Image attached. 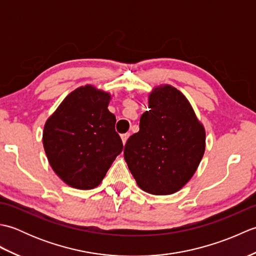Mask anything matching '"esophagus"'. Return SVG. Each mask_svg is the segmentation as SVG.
I'll list each match as a JSON object with an SVG mask.
<instances>
[{"label": "esophagus", "instance_id": "34e87169", "mask_svg": "<svg viewBox=\"0 0 256 256\" xmlns=\"http://www.w3.org/2000/svg\"><path fill=\"white\" fill-rule=\"evenodd\" d=\"M128 136H130V134H128V133H125V134H122V135H121L122 142H123V144H124V145H125V143H126V140H128Z\"/></svg>", "mask_w": 256, "mask_h": 256}]
</instances>
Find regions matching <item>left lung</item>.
<instances>
[{
	"label": "left lung",
	"mask_w": 256,
	"mask_h": 256,
	"mask_svg": "<svg viewBox=\"0 0 256 256\" xmlns=\"http://www.w3.org/2000/svg\"><path fill=\"white\" fill-rule=\"evenodd\" d=\"M140 131L124 148L128 170L144 192L172 194L186 184L202 160L206 131L180 91L158 86L148 96Z\"/></svg>",
	"instance_id": "1"
}]
</instances>
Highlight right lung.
<instances>
[{"label": "right lung", "instance_id": "right-lung-1", "mask_svg": "<svg viewBox=\"0 0 256 256\" xmlns=\"http://www.w3.org/2000/svg\"><path fill=\"white\" fill-rule=\"evenodd\" d=\"M111 94L86 84L64 98L48 118L42 144L48 162L68 186L88 190L101 184L123 150L116 116L108 110Z\"/></svg>", "mask_w": 256, "mask_h": 256}]
</instances>
